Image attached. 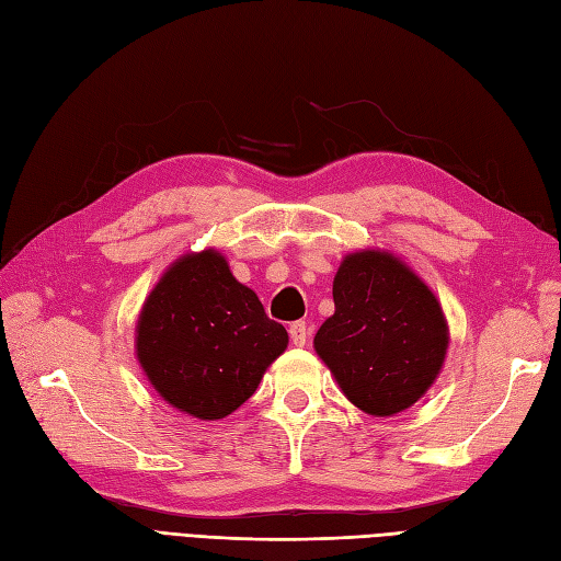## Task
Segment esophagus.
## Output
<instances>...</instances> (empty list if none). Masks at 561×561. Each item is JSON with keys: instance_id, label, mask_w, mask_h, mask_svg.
I'll use <instances>...</instances> for the list:
<instances>
[{"instance_id": "1", "label": "esophagus", "mask_w": 561, "mask_h": 561, "mask_svg": "<svg viewBox=\"0 0 561 561\" xmlns=\"http://www.w3.org/2000/svg\"><path fill=\"white\" fill-rule=\"evenodd\" d=\"M289 336H291L294 346H306L308 336H310V329H308L306 322H294V324L289 327Z\"/></svg>"}]
</instances>
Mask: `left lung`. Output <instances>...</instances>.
<instances>
[{
    "label": "left lung",
    "mask_w": 561,
    "mask_h": 561,
    "mask_svg": "<svg viewBox=\"0 0 561 561\" xmlns=\"http://www.w3.org/2000/svg\"><path fill=\"white\" fill-rule=\"evenodd\" d=\"M334 306L314 334V351L351 403L377 417L417 403L448 348V327L428 286L391 253L360 251L336 272Z\"/></svg>",
    "instance_id": "8db88e82"
}]
</instances>
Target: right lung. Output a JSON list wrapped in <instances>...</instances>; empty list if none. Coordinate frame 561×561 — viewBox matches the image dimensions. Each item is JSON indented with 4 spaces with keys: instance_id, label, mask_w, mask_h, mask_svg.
I'll return each mask as SVG.
<instances>
[{
    "instance_id": "right-lung-1",
    "label": "right lung",
    "mask_w": 561,
    "mask_h": 561,
    "mask_svg": "<svg viewBox=\"0 0 561 561\" xmlns=\"http://www.w3.org/2000/svg\"><path fill=\"white\" fill-rule=\"evenodd\" d=\"M286 343V329L215 251L172 265L137 324V357L153 389L198 420H222L247 403Z\"/></svg>"
}]
</instances>
